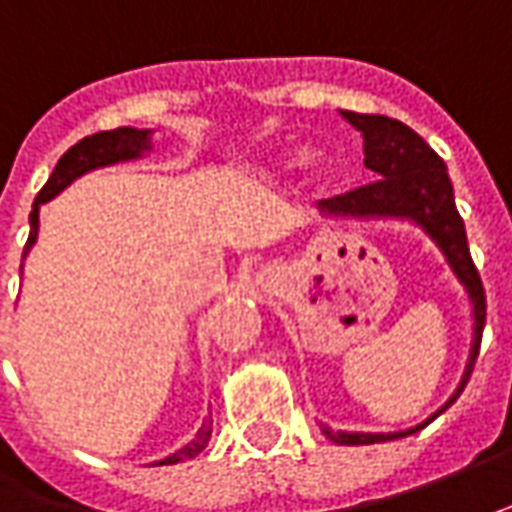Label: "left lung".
I'll return each instance as SVG.
<instances>
[{
	"label": "left lung",
	"instance_id": "obj_1",
	"mask_svg": "<svg viewBox=\"0 0 512 512\" xmlns=\"http://www.w3.org/2000/svg\"><path fill=\"white\" fill-rule=\"evenodd\" d=\"M342 117L361 131L364 137V168H370L378 176V182L356 187L353 193L325 198L319 210L330 215H356V218H375V215H395V218H409L431 235V241L440 246L446 255L448 266L460 277L465 285L471 305H474V347H471V361L462 375V384L457 395L448 401V406L460 398V392L474 373L479 344H482V330H485V288L479 280L468 238H465V224H462L457 204H454V187L448 179L446 162L431 151L420 134H415L409 125L381 114H356V111H342ZM437 417V415H434ZM423 429V426H417ZM417 429L398 431V434H347V431H330L325 426V437L339 443V446H370V443H387L398 440Z\"/></svg>",
	"mask_w": 512,
	"mask_h": 512
}]
</instances>
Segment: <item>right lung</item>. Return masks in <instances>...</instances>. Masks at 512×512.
Returning a JSON list of instances; mask_svg holds the SVG:
<instances>
[{
	"instance_id": "1",
	"label": "right lung",
	"mask_w": 512,
	"mask_h": 512,
	"mask_svg": "<svg viewBox=\"0 0 512 512\" xmlns=\"http://www.w3.org/2000/svg\"><path fill=\"white\" fill-rule=\"evenodd\" d=\"M142 151H148V131H139V128H114V131H100V134H92V137H83L78 145H72L52 170V176L47 179V184L41 187V193L33 201V210H30V238L24 243V255L22 260L30 252V246L36 243L38 235V207L44 201H50L52 196H58L64 190L66 184H72L78 176H83L86 170L103 168V165H114V162H125V159H134ZM210 423H204L198 429L196 440L187 443L182 451H176L173 457L162 460L159 465H176V462L193 460L196 454L204 451V446L210 443Z\"/></svg>"
}]
</instances>
